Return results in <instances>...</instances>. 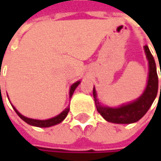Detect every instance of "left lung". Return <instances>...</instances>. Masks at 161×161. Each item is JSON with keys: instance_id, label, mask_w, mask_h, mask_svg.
Returning a JSON list of instances; mask_svg holds the SVG:
<instances>
[{"instance_id": "obj_1", "label": "left lung", "mask_w": 161, "mask_h": 161, "mask_svg": "<svg viewBox=\"0 0 161 161\" xmlns=\"http://www.w3.org/2000/svg\"><path fill=\"white\" fill-rule=\"evenodd\" d=\"M145 52L148 60L149 68L148 80L144 93L137 100L115 108L103 106L99 103V100L97 99L96 90L93 87V97L97 111L101 114V115L106 121L116 124H130L137 122L146 114L150 106L152 105L153 102L155 101L158 88V77L157 74L156 62L147 46H145Z\"/></svg>"}]
</instances>
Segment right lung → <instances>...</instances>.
<instances>
[{"label": "right lung", "instance_id": "right-lung-1", "mask_svg": "<svg viewBox=\"0 0 161 161\" xmlns=\"http://www.w3.org/2000/svg\"><path fill=\"white\" fill-rule=\"evenodd\" d=\"M79 84H80V81H77V82L74 83V84L71 86V87H70V98H72V96H73V94H74L75 88L77 87V86H78ZM13 108H14V110H15L16 114H17V115H18L22 120H24L26 123H28L29 125L34 126V127H39V128H48V127L54 126V125H57V124L62 122V121L65 119V117L67 116V114H68V113H69V110H70V108L67 107L64 111H62L59 114H58V115L55 116V117L49 118V119H47V120H39V119H32V118L26 117V116L22 115L20 113L18 112L14 106H13Z\"/></svg>", "mask_w": 161, "mask_h": 161}]
</instances>
